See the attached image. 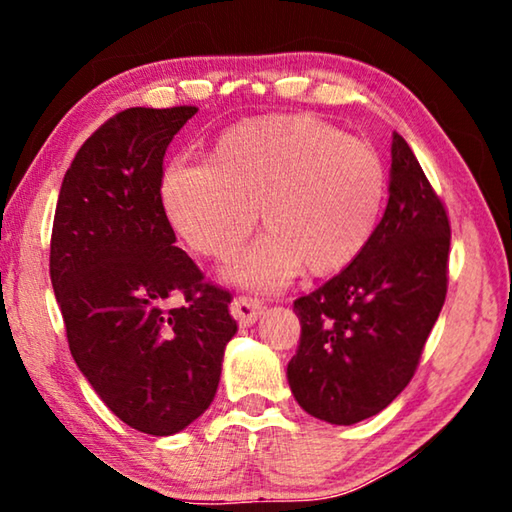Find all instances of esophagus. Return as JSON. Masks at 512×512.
I'll return each instance as SVG.
<instances>
[{"mask_svg": "<svg viewBox=\"0 0 512 512\" xmlns=\"http://www.w3.org/2000/svg\"><path fill=\"white\" fill-rule=\"evenodd\" d=\"M264 311V302L253 296H237L235 302H232V316L239 320V325H253L255 320L262 316Z\"/></svg>", "mask_w": 512, "mask_h": 512, "instance_id": "1", "label": "esophagus"}]
</instances>
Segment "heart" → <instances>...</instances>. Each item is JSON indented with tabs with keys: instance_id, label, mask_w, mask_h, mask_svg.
Instances as JSON below:
<instances>
[{
	"instance_id": "obj_1",
	"label": "heart",
	"mask_w": 512,
	"mask_h": 512,
	"mask_svg": "<svg viewBox=\"0 0 512 512\" xmlns=\"http://www.w3.org/2000/svg\"><path fill=\"white\" fill-rule=\"evenodd\" d=\"M162 205L198 253L230 257L257 225L228 277L259 289L309 271L348 266L377 230L386 201V167L375 146L309 115L248 119L214 142L210 162H171Z\"/></svg>"
}]
</instances>
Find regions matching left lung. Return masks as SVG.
<instances>
[{"label":"left lung","mask_w":512,"mask_h":512,"mask_svg":"<svg viewBox=\"0 0 512 512\" xmlns=\"http://www.w3.org/2000/svg\"><path fill=\"white\" fill-rule=\"evenodd\" d=\"M391 155V196L366 248L293 302L302 332L289 386L302 409L332 424L377 415L404 391L447 296L445 203L402 135Z\"/></svg>","instance_id":"8db88e82"}]
</instances>
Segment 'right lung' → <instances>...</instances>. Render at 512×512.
Masks as SVG:
<instances>
[{"instance_id":"add662e5","label":"right lung","mask_w":512,"mask_h":512,"mask_svg":"<svg viewBox=\"0 0 512 512\" xmlns=\"http://www.w3.org/2000/svg\"><path fill=\"white\" fill-rule=\"evenodd\" d=\"M196 106L128 108L76 153L58 194L49 273L76 366L121 422L171 436L212 404L237 334L162 205V160ZM173 295L183 306H169Z\"/></svg>"}]
</instances>
